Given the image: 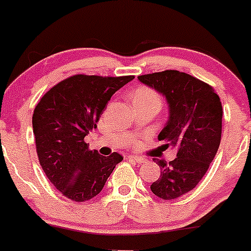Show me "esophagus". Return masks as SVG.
I'll return each instance as SVG.
<instances>
[{
    "mask_svg": "<svg viewBox=\"0 0 251 251\" xmlns=\"http://www.w3.org/2000/svg\"><path fill=\"white\" fill-rule=\"evenodd\" d=\"M127 159H128V161L136 162V163H138V164H142V163H144V162H145V159L143 158V157H139V156H134V155L127 156Z\"/></svg>",
    "mask_w": 251,
    "mask_h": 251,
    "instance_id": "esophagus-1",
    "label": "esophagus"
}]
</instances>
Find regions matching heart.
I'll return each instance as SVG.
<instances>
[{
	"mask_svg": "<svg viewBox=\"0 0 251 251\" xmlns=\"http://www.w3.org/2000/svg\"><path fill=\"white\" fill-rule=\"evenodd\" d=\"M132 101H149V102H155L161 106V99L157 95L156 92L148 87H140L136 89L132 95Z\"/></svg>",
	"mask_w": 251,
	"mask_h": 251,
	"instance_id": "obj_1",
	"label": "heart"
}]
</instances>
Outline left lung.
<instances>
[{
  "label": "left lung",
  "mask_w": 251,
  "mask_h": 251,
  "mask_svg": "<svg viewBox=\"0 0 251 251\" xmlns=\"http://www.w3.org/2000/svg\"><path fill=\"white\" fill-rule=\"evenodd\" d=\"M138 81L166 99L169 117L158 139L176 149L169 163L155 158L161 176L150 188L161 199H176L200 182L218 151L222 102L211 85L177 70L138 76Z\"/></svg>",
  "instance_id": "1"
}]
</instances>
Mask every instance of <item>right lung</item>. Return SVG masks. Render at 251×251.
<instances>
[{
  "label": "right lung",
  "instance_id": "1",
  "mask_svg": "<svg viewBox=\"0 0 251 251\" xmlns=\"http://www.w3.org/2000/svg\"><path fill=\"white\" fill-rule=\"evenodd\" d=\"M134 76L75 75L49 90L33 113V133L40 166L63 195L87 201L102 191L107 178L123 156H101L89 150L85 136L115 92Z\"/></svg>",
  "mask_w": 251,
  "mask_h": 251
}]
</instances>
